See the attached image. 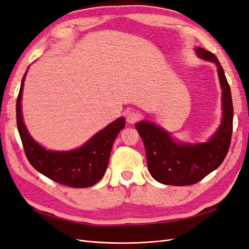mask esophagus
I'll return each instance as SVG.
<instances>
[{"instance_id":"1","label":"esophagus","mask_w":249,"mask_h":249,"mask_svg":"<svg viewBox=\"0 0 249 249\" xmlns=\"http://www.w3.org/2000/svg\"><path fill=\"white\" fill-rule=\"evenodd\" d=\"M140 118V115L136 111H130L129 113L126 114V122L129 124H135L137 123Z\"/></svg>"}]
</instances>
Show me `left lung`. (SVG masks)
I'll return each mask as SVG.
<instances>
[{
    "instance_id": "obj_1",
    "label": "left lung",
    "mask_w": 249,
    "mask_h": 249,
    "mask_svg": "<svg viewBox=\"0 0 249 249\" xmlns=\"http://www.w3.org/2000/svg\"><path fill=\"white\" fill-rule=\"evenodd\" d=\"M195 52L199 58L216 64L222 89L221 124L209 141L189 144L175 141L166 131L148 120L136 124L145 147L148 171L164 185L186 186L199 182L219 167L231 145L233 108L228 80L213 53L199 47Z\"/></svg>"
}]
</instances>
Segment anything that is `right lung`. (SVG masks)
I'll list each match as a JSON object with an SVG mask.
<instances>
[{
  "label": "right lung",
  "mask_w": 249,
  "mask_h": 249,
  "mask_svg": "<svg viewBox=\"0 0 249 249\" xmlns=\"http://www.w3.org/2000/svg\"><path fill=\"white\" fill-rule=\"evenodd\" d=\"M26 73L22 77L17 101V123L30 164L43 176L59 184L72 188L93 186L107 170L113 142L120 130L124 127L125 119L119 117L114 120L77 149L69 152L46 149L30 136L22 120L20 102Z\"/></svg>",
  "instance_id": "add662e5"
}]
</instances>
